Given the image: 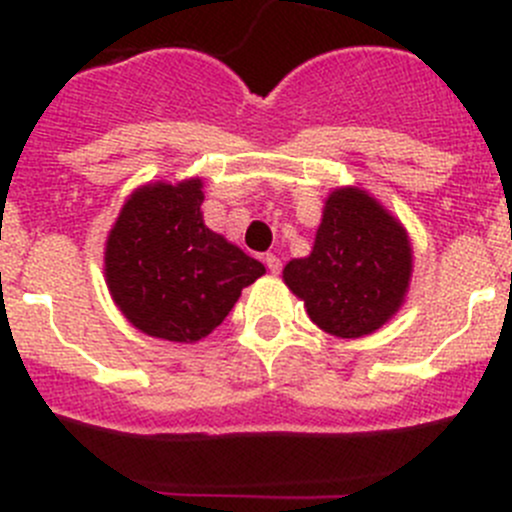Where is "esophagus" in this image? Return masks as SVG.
Segmentation results:
<instances>
[{
	"mask_svg": "<svg viewBox=\"0 0 512 512\" xmlns=\"http://www.w3.org/2000/svg\"><path fill=\"white\" fill-rule=\"evenodd\" d=\"M265 265H267V270L272 272V275H280V270H282L280 257L272 255V252H267V255H265Z\"/></svg>",
	"mask_w": 512,
	"mask_h": 512,
	"instance_id": "34e87169",
	"label": "esophagus"
}]
</instances>
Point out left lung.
Masks as SVG:
<instances>
[{
    "label": "left lung",
    "instance_id": "obj_1",
    "mask_svg": "<svg viewBox=\"0 0 512 512\" xmlns=\"http://www.w3.org/2000/svg\"><path fill=\"white\" fill-rule=\"evenodd\" d=\"M411 267L404 225L366 190L339 188L324 203L312 252L287 262L282 277L319 329L356 339L399 312Z\"/></svg>",
    "mask_w": 512,
    "mask_h": 512
}]
</instances>
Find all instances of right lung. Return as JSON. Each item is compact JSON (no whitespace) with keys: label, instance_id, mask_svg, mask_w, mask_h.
I'll use <instances>...</instances> for the list:
<instances>
[{"label":"right lung","instance_id":"1","mask_svg":"<svg viewBox=\"0 0 512 512\" xmlns=\"http://www.w3.org/2000/svg\"><path fill=\"white\" fill-rule=\"evenodd\" d=\"M203 180L148 183L121 208L106 240V285L123 317L148 337H208L265 265L203 223Z\"/></svg>","mask_w":512,"mask_h":512}]
</instances>
